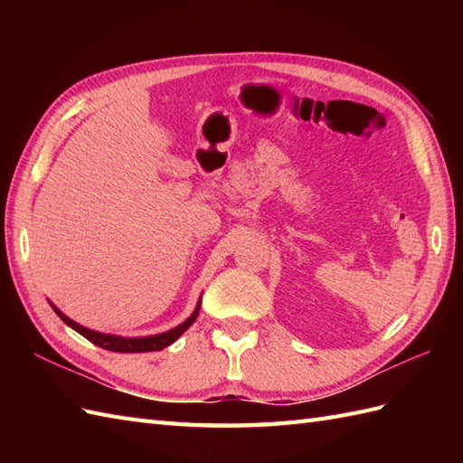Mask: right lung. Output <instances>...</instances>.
Here are the masks:
<instances>
[{
    "label": "right lung",
    "instance_id": "right-lung-1",
    "mask_svg": "<svg viewBox=\"0 0 463 463\" xmlns=\"http://www.w3.org/2000/svg\"><path fill=\"white\" fill-rule=\"evenodd\" d=\"M199 308H201V302H199V307H196V310L191 314V317L186 318L183 324H179V326L169 330V332L156 334V336H146V338H121V336H111V334L95 332V330H90V328L81 326V324L73 322L71 318H67L65 314H61L57 308H55V312L59 314V318H61L67 324V326H71L73 330L80 332L81 336H85L90 342L97 344V346H99V348L111 350V352L133 354V352H155V350H163V348L169 346V344H173L176 338H179L181 334L196 320V317H199Z\"/></svg>",
    "mask_w": 463,
    "mask_h": 463
}]
</instances>
